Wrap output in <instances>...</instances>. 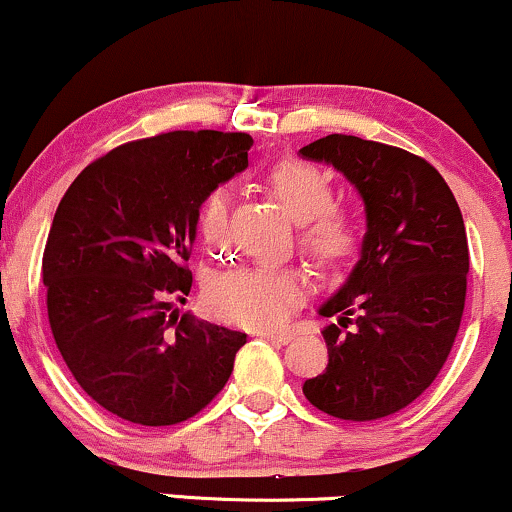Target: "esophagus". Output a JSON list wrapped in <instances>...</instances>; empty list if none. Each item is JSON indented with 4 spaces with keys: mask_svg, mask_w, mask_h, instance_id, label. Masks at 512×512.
I'll return each mask as SVG.
<instances>
[{
    "mask_svg": "<svg viewBox=\"0 0 512 512\" xmlns=\"http://www.w3.org/2000/svg\"><path fill=\"white\" fill-rule=\"evenodd\" d=\"M257 337H262V339H269V342H279V344H286V342H291V337H293V334H291V332H281V330H262V332H257Z\"/></svg>",
    "mask_w": 512,
    "mask_h": 512,
    "instance_id": "34e87169",
    "label": "esophagus"
}]
</instances>
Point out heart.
Wrapping results in <instances>:
<instances>
[{
    "mask_svg": "<svg viewBox=\"0 0 512 512\" xmlns=\"http://www.w3.org/2000/svg\"><path fill=\"white\" fill-rule=\"evenodd\" d=\"M262 182L296 223H303V248L322 267H342L356 255L361 228L354 214L332 207V180L313 163L284 158L264 170ZM231 192L214 187L197 211V228L204 245L219 252L228 245ZM301 296L296 274L262 267H236L209 276L204 305L228 325L267 330L279 327Z\"/></svg>",
    "mask_w": 512,
    "mask_h": 512,
    "instance_id": "1",
    "label": "heart"
}]
</instances>
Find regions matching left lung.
<instances>
[{
    "label": "left lung",
    "instance_id": "left-lung-1",
    "mask_svg": "<svg viewBox=\"0 0 512 512\" xmlns=\"http://www.w3.org/2000/svg\"><path fill=\"white\" fill-rule=\"evenodd\" d=\"M363 199L361 257L317 308L330 363L303 383L325 414L373 421L414 402L436 380L460 330L469 248L448 182L424 158L349 134L303 146ZM345 330L342 331L341 327Z\"/></svg>",
    "mask_w": 512,
    "mask_h": 512
}]
</instances>
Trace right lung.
I'll list each match as a JSON object with an SVG mask.
<instances>
[{
  "label": "right lung",
  "instance_id": "right-lung-1",
  "mask_svg": "<svg viewBox=\"0 0 512 512\" xmlns=\"http://www.w3.org/2000/svg\"><path fill=\"white\" fill-rule=\"evenodd\" d=\"M245 132H166L108 151L79 173L43 255L57 349L93 402L129 424L173 426L223 390L248 334L185 301L197 211L248 168Z\"/></svg>",
  "mask_w": 512,
  "mask_h": 512
}]
</instances>
